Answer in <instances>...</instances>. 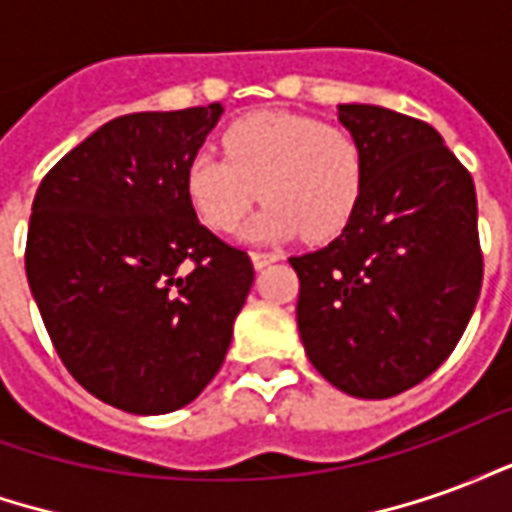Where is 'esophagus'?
<instances>
[{
	"label": "esophagus",
	"instance_id": "1",
	"mask_svg": "<svg viewBox=\"0 0 512 512\" xmlns=\"http://www.w3.org/2000/svg\"><path fill=\"white\" fill-rule=\"evenodd\" d=\"M277 260H282V252H260V249L252 252V263H255V268H266L268 263H277Z\"/></svg>",
	"mask_w": 512,
	"mask_h": 512
}]
</instances>
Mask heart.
Masks as SVG:
<instances>
[{
	"instance_id": "obj_1",
	"label": "heart",
	"mask_w": 512,
	"mask_h": 512,
	"mask_svg": "<svg viewBox=\"0 0 512 512\" xmlns=\"http://www.w3.org/2000/svg\"><path fill=\"white\" fill-rule=\"evenodd\" d=\"M222 156L202 150L186 164V197L211 230H235L257 194L266 208L246 235L301 233L329 241L351 224L365 197V142L345 126L293 112H255L222 134Z\"/></svg>"
}]
</instances>
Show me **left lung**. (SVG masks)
<instances>
[{
	"instance_id": "1",
	"label": "left lung",
	"mask_w": 512,
	"mask_h": 512,
	"mask_svg": "<svg viewBox=\"0 0 512 512\" xmlns=\"http://www.w3.org/2000/svg\"><path fill=\"white\" fill-rule=\"evenodd\" d=\"M367 150L359 211L332 244L290 257L299 334L315 370L354 397L406 392L461 340L483 288L477 194L433 126L343 104Z\"/></svg>"
}]
</instances>
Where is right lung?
Masks as SVG:
<instances>
[{
  "label": "right lung",
  "instance_id": "obj_1",
  "mask_svg": "<svg viewBox=\"0 0 512 512\" xmlns=\"http://www.w3.org/2000/svg\"><path fill=\"white\" fill-rule=\"evenodd\" d=\"M222 106L109 120L40 180L27 279L54 351L128 414H169L219 373L255 282L186 197V164ZM180 265L189 275H178Z\"/></svg>",
  "mask_w": 512,
  "mask_h": 512
}]
</instances>
